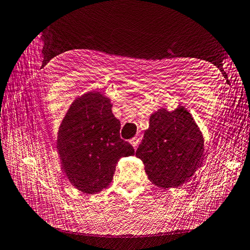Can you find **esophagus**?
<instances>
[{"mask_svg": "<svg viewBox=\"0 0 250 250\" xmlns=\"http://www.w3.org/2000/svg\"><path fill=\"white\" fill-rule=\"evenodd\" d=\"M138 142H139V138L138 137H134V138H132L131 140H130V144L136 148L137 146H138Z\"/></svg>", "mask_w": 250, "mask_h": 250, "instance_id": "esophagus-1", "label": "esophagus"}]
</instances>
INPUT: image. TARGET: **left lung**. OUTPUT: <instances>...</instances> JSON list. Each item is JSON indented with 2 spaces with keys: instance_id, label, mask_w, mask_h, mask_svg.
<instances>
[{
  "instance_id": "obj_1",
  "label": "left lung",
  "mask_w": 250,
  "mask_h": 250,
  "mask_svg": "<svg viewBox=\"0 0 250 250\" xmlns=\"http://www.w3.org/2000/svg\"><path fill=\"white\" fill-rule=\"evenodd\" d=\"M202 133L189 112L179 106L159 109L149 117V126L136 151L149 181L163 188L187 182L204 159Z\"/></svg>"
}]
</instances>
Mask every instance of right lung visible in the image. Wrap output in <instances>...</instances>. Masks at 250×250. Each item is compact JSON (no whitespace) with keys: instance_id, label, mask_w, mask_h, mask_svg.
Instances as JSON below:
<instances>
[{"instance_id":"obj_1","label":"right lung","mask_w":250,"mask_h":250,"mask_svg":"<svg viewBox=\"0 0 250 250\" xmlns=\"http://www.w3.org/2000/svg\"><path fill=\"white\" fill-rule=\"evenodd\" d=\"M120 121L102 92L77 97L63 117L58 134L62 169L71 184L84 194H96L111 183L118 160L135 154L120 138Z\"/></svg>"}]
</instances>
